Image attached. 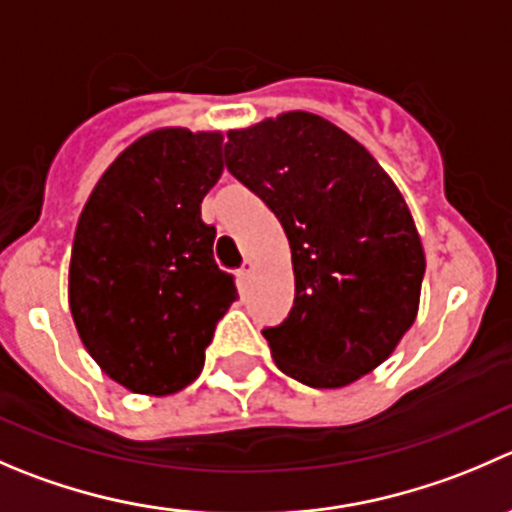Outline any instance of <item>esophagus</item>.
I'll use <instances>...</instances> for the list:
<instances>
[{
    "instance_id": "esophagus-1",
    "label": "esophagus",
    "mask_w": 512,
    "mask_h": 512,
    "mask_svg": "<svg viewBox=\"0 0 512 512\" xmlns=\"http://www.w3.org/2000/svg\"><path fill=\"white\" fill-rule=\"evenodd\" d=\"M252 272H255V262H250V260H247L245 265L240 267V272H237V277H240V282H250Z\"/></svg>"
}]
</instances>
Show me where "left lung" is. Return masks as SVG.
<instances>
[{
	"label": "left lung",
	"instance_id": "obj_1",
	"mask_svg": "<svg viewBox=\"0 0 512 512\" xmlns=\"http://www.w3.org/2000/svg\"><path fill=\"white\" fill-rule=\"evenodd\" d=\"M225 165L290 240L295 302L262 330L275 365L325 390L382 365L418 317L425 275L393 177L355 137L302 109L227 132Z\"/></svg>",
	"mask_w": 512,
	"mask_h": 512
}]
</instances>
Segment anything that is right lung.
Segmentation results:
<instances>
[{
    "label": "right lung",
    "instance_id": "right-lung-1",
    "mask_svg": "<svg viewBox=\"0 0 512 512\" xmlns=\"http://www.w3.org/2000/svg\"><path fill=\"white\" fill-rule=\"evenodd\" d=\"M222 140L217 130L147 132L104 170L79 215L69 312L92 360L137 395L165 398L195 382L237 300L200 212L225 170Z\"/></svg>",
    "mask_w": 512,
    "mask_h": 512
}]
</instances>
